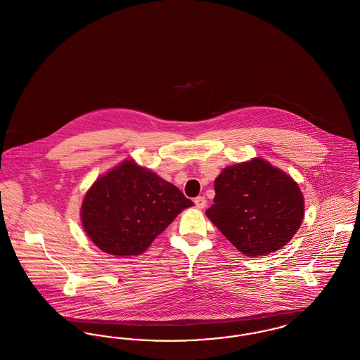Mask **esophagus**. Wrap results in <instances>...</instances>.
Here are the masks:
<instances>
[{
    "label": "esophagus",
    "instance_id": "esophagus-1",
    "mask_svg": "<svg viewBox=\"0 0 360 360\" xmlns=\"http://www.w3.org/2000/svg\"><path fill=\"white\" fill-rule=\"evenodd\" d=\"M194 204L198 207V209H204L206 206L205 197H197L194 198Z\"/></svg>",
    "mask_w": 360,
    "mask_h": 360
}]
</instances>
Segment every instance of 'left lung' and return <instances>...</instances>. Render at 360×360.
Wrapping results in <instances>:
<instances>
[{
  "label": "left lung",
  "instance_id": "8db88e82",
  "mask_svg": "<svg viewBox=\"0 0 360 360\" xmlns=\"http://www.w3.org/2000/svg\"><path fill=\"white\" fill-rule=\"evenodd\" d=\"M214 191L206 216L244 255L282 248L302 223L305 209L298 185L263 159L224 169Z\"/></svg>",
  "mask_w": 360,
  "mask_h": 360
}]
</instances>
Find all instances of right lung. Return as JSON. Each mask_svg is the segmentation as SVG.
<instances>
[{"instance_id":"obj_1","label":"right lung","mask_w":360,"mask_h":360,"mask_svg":"<svg viewBox=\"0 0 360 360\" xmlns=\"http://www.w3.org/2000/svg\"><path fill=\"white\" fill-rule=\"evenodd\" d=\"M193 202L155 172L125 160L86 193L82 225L103 252L143 254L185 207Z\"/></svg>"}]
</instances>
